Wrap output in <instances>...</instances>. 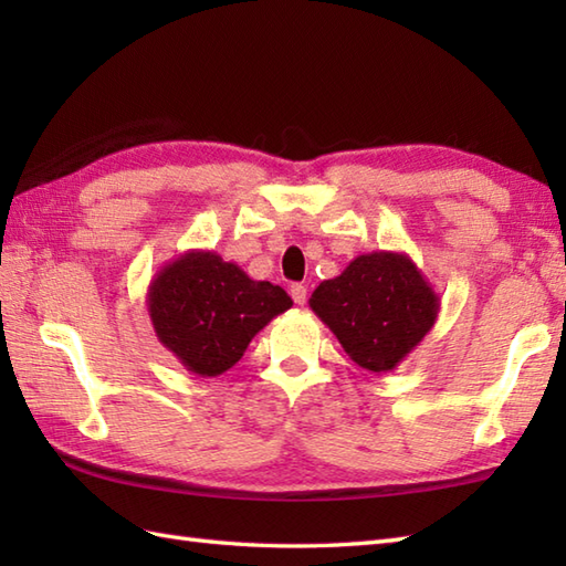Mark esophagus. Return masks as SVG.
Instances as JSON below:
<instances>
[{
    "label": "esophagus",
    "mask_w": 566,
    "mask_h": 566,
    "mask_svg": "<svg viewBox=\"0 0 566 566\" xmlns=\"http://www.w3.org/2000/svg\"><path fill=\"white\" fill-rule=\"evenodd\" d=\"M292 298H294V304H298V306H304L306 304V298H308V290L304 284H292Z\"/></svg>",
    "instance_id": "esophagus-1"
}]
</instances>
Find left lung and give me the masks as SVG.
<instances>
[{"instance_id":"8db88e82","label":"left lung","mask_w":566,"mask_h":566,"mask_svg":"<svg viewBox=\"0 0 566 566\" xmlns=\"http://www.w3.org/2000/svg\"><path fill=\"white\" fill-rule=\"evenodd\" d=\"M308 306L367 371H391L436 326L440 298L406 252L375 250L321 282Z\"/></svg>"}]
</instances>
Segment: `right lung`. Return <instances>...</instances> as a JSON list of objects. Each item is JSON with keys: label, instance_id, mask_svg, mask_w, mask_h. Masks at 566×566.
Segmentation results:
<instances>
[{"label": "right lung", "instance_id": "1", "mask_svg": "<svg viewBox=\"0 0 566 566\" xmlns=\"http://www.w3.org/2000/svg\"><path fill=\"white\" fill-rule=\"evenodd\" d=\"M146 304L167 350L191 375L219 377L294 302L282 286L250 280L213 250H187L155 272Z\"/></svg>", "mask_w": 566, "mask_h": 566}]
</instances>
